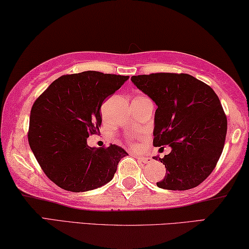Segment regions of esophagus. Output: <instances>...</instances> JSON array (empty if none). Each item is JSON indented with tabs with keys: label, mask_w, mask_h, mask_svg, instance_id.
Segmentation results:
<instances>
[{
	"label": "esophagus",
	"mask_w": 249,
	"mask_h": 249,
	"mask_svg": "<svg viewBox=\"0 0 249 249\" xmlns=\"http://www.w3.org/2000/svg\"><path fill=\"white\" fill-rule=\"evenodd\" d=\"M138 160H139V162H141V163L147 164V163H151L152 162V159L151 158H146V156H139Z\"/></svg>",
	"instance_id": "34e87169"
}]
</instances>
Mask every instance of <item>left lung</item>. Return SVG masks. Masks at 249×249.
<instances>
[{"label": "left lung", "instance_id": "obj_1", "mask_svg": "<svg viewBox=\"0 0 249 249\" xmlns=\"http://www.w3.org/2000/svg\"><path fill=\"white\" fill-rule=\"evenodd\" d=\"M131 81L158 106L154 146H171L163 159L164 179L156 185L167 190L195 188L210 175L223 151L228 119L210 86L189 74L153 73Z\"/></svg>", "mask_w": 249, "mask_h": 249}]
</instances>
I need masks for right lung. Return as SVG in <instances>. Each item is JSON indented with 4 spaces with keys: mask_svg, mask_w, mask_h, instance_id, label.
<instances>
[{
    "mask_svg": "<svg viewBox=\"0 0 249 249\" xmlns=\"http://www.w3.org/2000/svg\"><path fill=\"white\" fill-rule=\"evenodd\" d=\"M129 76L85 71L56 78L30 110L28 142L51 181L72 193L99 188L110 181L122 147H90L87 138L102 124L100 107Z\"/></svg>",
    "mask_w": 249,
    "mask_h": 249,
    "instance_id": "right-lung-1",
    "label": "right lung"
}]
</instances>
